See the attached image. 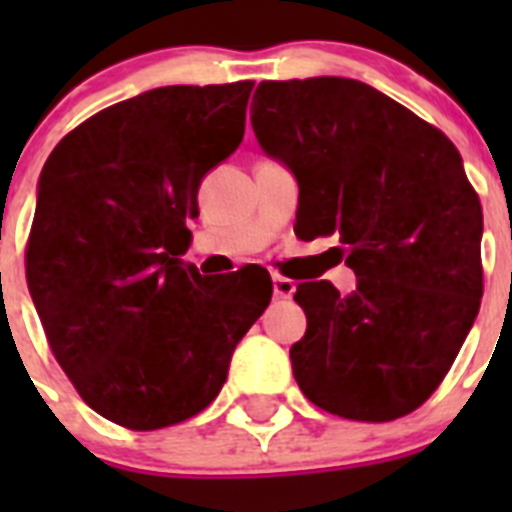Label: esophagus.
<instances>
[{
	"mask_svg": "<svg viewBox=\"0 0 512 512\" xmlns=\"http://www.w3.org/2000/svg\"><path fill=\"white\" fill-rule=\"evenodd\" d=\"M292 295H295V282L282 277V274H274V297H279V300H289Z\"/></svg>",
	"mask_w": 512,
	"mask_h": 512,
	"instance_id": "1",
	"label": "esophagus"
}]
</instances>
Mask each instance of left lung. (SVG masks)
<instances>
[{
  "label": "left lung",
  "mask_w": 512,
  "mask_h": 512,
  "mask_svg": "<svg viewBox=\"0 0 512 512\" xmlns=\"http://www.w3.org/2000/svg\"><path fill=\"white\" fill-rule=\"evenodd\" d=\"M253 133L300 184L297 235L336 238L356 292L302 282L289 348L302 395L348 420L420 408L449 374L482 300V205L456 146L369 84L261 81Z\"/></svg>",
  "instance_id": "8db88e82"
}]
</instances>
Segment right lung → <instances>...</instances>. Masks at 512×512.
Returning a JSON list of instances; mask_svg holds the SVG:
<instances>
[{
	"label": "right lung",
	"mask_w": 512,
	"mask_h": 512,
	"mask_svg": "<svg viewBox=\"0 0 512 512\" xmlns=\"http://www.w3.org/2000/svg\"><path fill=\"white\" fill-rule=\"evenodd\" d=\"M253 81L161 87L53 148L25 248L53 356L102 418L156 431L202 413L271 300L269 271L184 264L202 176L241 146Z\"/></svg>",
	"instance_id": "obj_1"
}]
</instances>
